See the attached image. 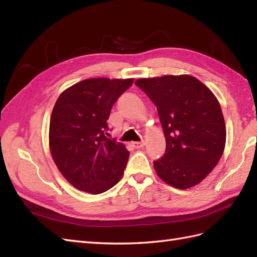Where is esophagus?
Returning <instances> with one entry per match:
<instances>
[{"label":"esophagus","instance_id":"1","mask_svg":"<svg viewBox=\"0 0 257 257\" xmlns=\"http://www.w3.org/2000/svg\"><path fill=\"white\" fill-rule=\"evenodd\" d=\"M145 146V141H137V143H133V147H135L136 149H140Z\"/></svg>","mask_w":257,"mask_h":257}]
</instances>
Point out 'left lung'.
Listing matches in <instances>:
<instances>
[{"mask_svg":"<svg viewBox=\"0 0 257 257\" xmlns=\"http://www.w3.org/2000/svg\"><path fill=\"white\" fill-rule=\"evenodd\" d=\"M158 109L166 154L154 161L160 179L185 190L199 184L220 161L226 127L219 100L190 75H166L135 81Z\"/></svg>","mask_w":257,"mask_h":257,"instance_id":"left-lung-1","label":"left lung"}]
</instances>
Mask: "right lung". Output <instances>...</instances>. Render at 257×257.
Segmentation results:
<instances>
[{
  "label": "right lung",
  "instance_id": "obj_1",
  "mask_svg": "<svg viewBox=\"0 0 257 257\" xmlns=\"http://www.w3.org/2000/svg\"><path fill=\"white\" fill-rule=\"evenodd\" d=\"M134 79L89 78L59 95L50 121V150L58 170L80 191L99 194L121 179L129 151L106 137L107 120Z\"/></svg>",
  "mask_w": 257,
  "mask_h": 257
}]
</instances>
